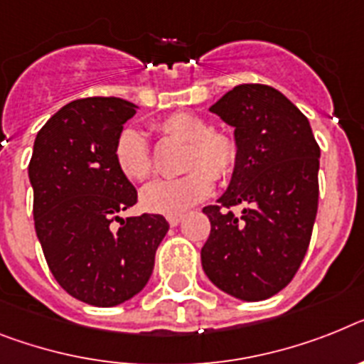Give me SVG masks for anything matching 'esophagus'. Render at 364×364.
<instances>
[{"label":"esophagus","instance_id":"obj_1","mask_svg":"<svg viewBox=\"0 0 364 364\" xmlns=\"http://www.w3.org/2000/svg\"><path fill=\"white\" fill-rule=\"evenodd\" d=\"M166 220H168V224L172 225V228H176V225H179V222L183 220V216L181 215H170V216H166Z\"/></svg>","mask_w":364,"mask_h":364}]
</instances>
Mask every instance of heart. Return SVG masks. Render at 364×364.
<instances>
[{
	"instance_id": "obj_1",
	"label": "heart",
	"mask_w": 364,
	"mask_h": 364,
	"mask_svg": "<svg viewBox=\"0 0 364 364\" xmlns=\"http://www.w3.org/2000/svg\"><path fill=\"white\" fill-rule=\"evenodd\" d=\"M159 129L164 135L191 144L185 173L177 179H157L140 192V205L154 215H181L205 200L215 187V177L228 181L239 163V146L231 136L215 133L213 125L192 112L168 116ZM116 166L131 181H144L151 173V154L146 136L124 129L116 139Z\"/></svg>"
}]
</instances>
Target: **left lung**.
I'll return each instance as SVG.
<instances>
[{
	"label": "left lung",
	"mask_w": 364,
	"mask_h": 364,
	"mask_svg": "<svg viewBox=\"0 0 364 364\" xmlns=\"http://www.w3.org/2000/svg\"><path fill=\"white\" fill-rule=\"evenodd\" d=\"M210 112L235 129L239 163L218 205L203 209L210 235L201 267L225 294L267 300L291 283L309 248L320 148L304 112L268 85H239ZM235 205L240 215L228 210Z\"/></svg>",
	"instance_id": "left-lung-1"
}]
</instances>
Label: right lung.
Instances as JSON below:
<instances>
[{"label":"right lung","mask_w":364,"mask_h":364,"mask_svg":"<svg viewBox=\"0 0 364 364\" xmlns=\"http://www.w3.org/2000/svg\"><path fill=\"white\" fill-rule=\"evenodd\" d=\"M139 107L120 97L64 105L38 131L29 163L36 237L70 296L96 307L131 300L148 283L168 233L161 215L122 218L136 191L118 170L116 139ZM114 219L121 228H110Z\"/></svg>","instance_id":"right-lung-1"}]
</instances>
